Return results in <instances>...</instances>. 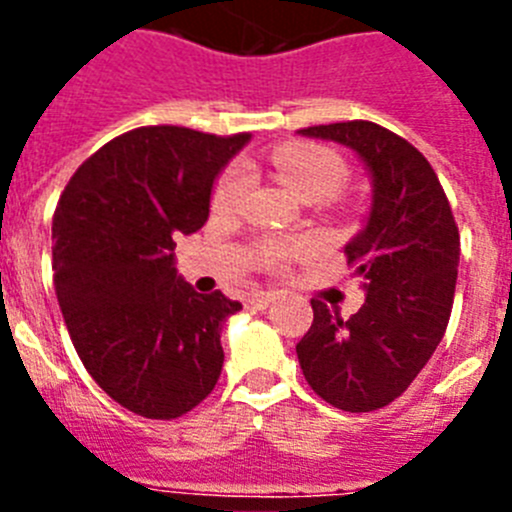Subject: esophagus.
<instances>
[{"instance_id": "esophagus-1", "label": "esophagus", "mask_w": 512, "mask_h": 512, "mask_svg": "<svg viewBox=\"0 0 512 512\" xmlns=\"http://www.w3.org/2000/svg\"><path fill=\"white\" fill-rule=\"evenodd\" d=\"M277 300V295H271V292H253V295H248V307H256V310H264V307H269L271 302Z\"/></svg>"}]
</instances>
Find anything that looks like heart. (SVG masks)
Listing matches in <instances>:
<instances>
[{
    "label": "heart",
    "instance_id": "b5f03b06",
    "mask_svg": "<svg viewBox=\"0 0 512 512\" xmlns=\"http://www.w3.org/2000/svg\"><path fill=\"white\" fill-rule=\"evenodd\" d=\"M271 166L289 187L305 200H325L333 197L346 184V164L341 156L315 143H287L271 151ZM251 189V171L246 164H233L217 179L212 192V207L217 212H233L246 200ZM302 251L300 243H266L261 248V259L269 266H279Z\"/></svg>",
    "mask_w": 512,
    "mask_h": 512
}]
</instances>
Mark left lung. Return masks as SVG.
Wrapping results in <instances>:
<instances>
[{"mask_svg":"<svg viewBox=\"0 0 512 512\" xmlns=\"http://www.w3.org/2000/svg\"><path fill=\"white\" fill-rule=\"evenodd\" d=\"M351 148L372 176L366 225L346 243L364 305L343 320L312 300V325L297 343L307 384L333 408L369 413L408 390L451 318L459 228L436 171L408 140L377 122L300 130Z\"/></svg>","mask_w":512,"mask_h":512,"instance_id":"1","label":"left lung"}]
</instances>
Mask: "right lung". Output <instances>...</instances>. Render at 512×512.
Wrapping results in <instances>:
<instances>
[{"instance_id":"right-lung-1","label":"right lung","mask_w":512,"mask_h":512,"mask_svg":"<svg viewBox=\"0 0 512 512\" xmlns=\"http://www.w3.org/2000/svg\"><path fill=\"white\" fill-rule=\"evenodd\" d=\"M251 135L148 125L79 166L53 215V284L81 364L122 408L171 420L223 369L220 333L241 302L176 274L179 235L210 215L217 174Z\"/></svg>"}]
</instances>
